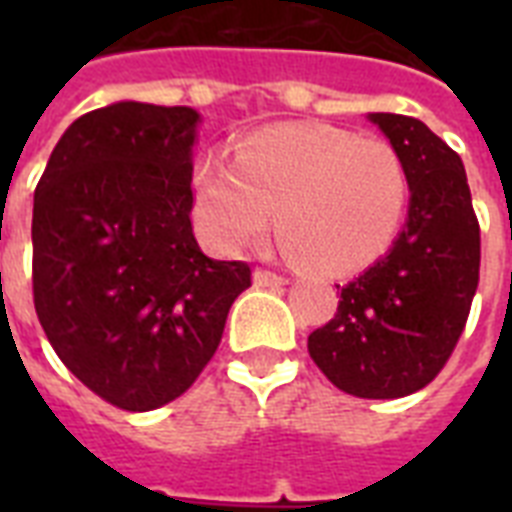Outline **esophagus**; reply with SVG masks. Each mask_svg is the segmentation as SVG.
<instances>
[{
  "label": "esophagus",
  "instance_id": "obj_1",
  "mask_svg": "<svg viewBox=\"0 0 512 512\" xmlns=\"http://www.w3.org/2000/svg\"><path fill=\"white\" fill-rule=\"evenodd\" d=\"M252 281H255V287H281V284H287L284 276H279V273L273 271H265V268H257Z\"/></svg>",
  "mask_w": 512,
  "mask_h": 512
}]
</instances>
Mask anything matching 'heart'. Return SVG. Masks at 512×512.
I'll list each match as a JSON object with an SVG mask.
<instances>
[{
  "mask_svg": "<svg viewBox=\"0 0 512 512\" xmlns=\"http://www.w3.org/2000/svg\"><path fill=\"white\" fill-rule=\"evenodd\" d=\"M409 170L380 138L324 124H279L249 135L233 162L201 159L193 215L217 249L276 231L281 247L321 273H353L385 255L404 225Z\"/></svg>",
  "mask_w": 512,
  "mask_h": 512,
  "instance_id": "obj_1",
  "label": "heart"
}]
</instances>
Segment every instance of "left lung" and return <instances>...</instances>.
Returning <instances> with one entry per match:
<instances>
[{"label": "left lung", "mask_w": 512, "mask_h": 512, "mask_svg": "<svg viewBox=\"0 0 512 512\" xmlns=\"http://www.w3.org/2000/svg\"><path fill=\"white\" fill-rule=\"evenodd\" d=\"M409 170V217L388 255L340 289L308 337L329 382L358 398L425 388L452 356L478 289L481 231L462 159L420 119L369 114Z\"/></svg>", "instance_id": "left-lung-1"}]
</instances>
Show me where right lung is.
I'll return each mask as SVG.
<instances>
[{
    "instance_id": "right-lung-1",
    "label": "right lung",
    "mask_w": 512,
    "mask_h": 512,
    "mask_svg": "<svg viewBox=\"0 0 512 512\" xmlns=\"http://www.w3.org/2000/svg\"><path fill=\"white\" fill-rule=\"evenodd\" d=\"M188 106L122 100L79 116L34 191V308L74 377L108 404L151 412L215 356L241 260H212L191 228Z\"/></svg>"
}]
</instances>
